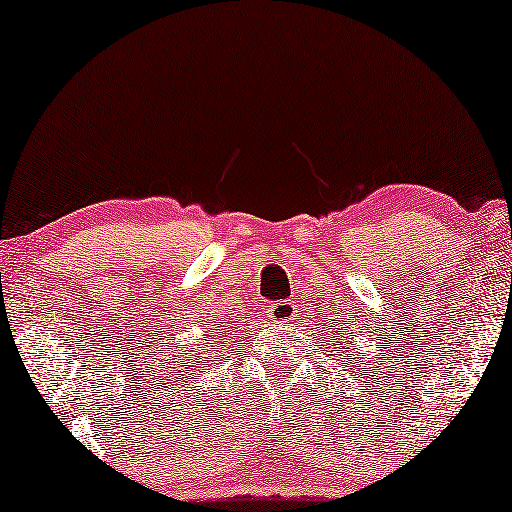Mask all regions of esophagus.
Here are the masks:
<instances>
[{
	"instance_id": "1",
	"label": "esophagus",
	"mask_w": 512,
	"mask_h": 512,
	"mask_svg": "<svg viewBox=\"0 0 512 512\" xmlns=\"http://www.w3.org/2000/svg\"><path fill=\"white\" fill-rule=\"evenodd\" d=\"M267 317H270L272 322H279V324H288L297 317V308L292 301H276V304L267 306Z\"/></svg>"
}]
</instances>
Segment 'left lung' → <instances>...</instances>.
I'll use <instances>...</instances> for the list:
<instances>
[{"instance_id":"left-lung-1","label":"left lung","mask_w":512,"mask_h":512,"mask_svg":"<svg viewBox=\"0 0 512 512\" xmlns=\"http://www.w3.org/2000/svg\"><path fill=\"white\" fill-rule=\"evenodd\" d=\"M335 326H340V329L333 331L329 338H326V342H329V347H326V349L333 351V354H329V356H342L351 347V338H349V333H347L349 326H345V317H342V320H338V317H335ZM351 331H354V329H351Z\"/></svg>"}]
</instances>
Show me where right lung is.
I'll list each match as a JSON object with an SVG mask.
<instances>
[{
    "instance_id": "right-lung-1",
    "label": "right lung",
    "mask_w": 512,
    "mask_h": 512,
    "mask_svg": "<svg viewBox=\"0 0 512 512\" xmlns=\"http://www.w3.org/2000/svg\"><path fill=\"white\" fill-rule=\"evenodd\" d=\"M220 326H224V322H220ZM220 326H215L213 335H208V342H204V345L197 347V354H204V351H215V349H224L226 345H231V338H236V335L229 333L226 329H220ZM199 358V356H197ZM183 363V360H181ZM192 367V365H190ZM190 367H186V374L190 372ZM181 374V381L188 385V376Z\"/></svg>"
}]
</instances>
